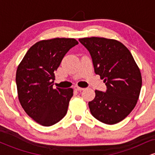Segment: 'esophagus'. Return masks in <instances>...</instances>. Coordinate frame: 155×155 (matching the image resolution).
Wrapping results in <instances>:
<instances>
[{"instance_id": "esophagus-1", "label": "esophagus", "mask_w": 155, "mask_h": 155, "mask_svg": "<svg viewBox=\"0 0 155 155\" xmlns=\"http://www.w3.org/2000/svg\"><path fill=\"white\" fill-rule=\"evenodd\" d=\"M74 90H76V91H81V90H84V88L79 87V86H75L74 87Z\"/></svg>"}]
</instances>
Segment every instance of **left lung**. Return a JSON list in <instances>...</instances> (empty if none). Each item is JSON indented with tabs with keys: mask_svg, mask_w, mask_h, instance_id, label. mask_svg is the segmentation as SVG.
I'll return each mask as SVG.
<instances>
[{
	"mask_svg": "<svg viewBox=\"0 0 155 155\" xmlns=\"http://www.w3.org/2000/svg\"><path fill=\"white\" fill-rule=\"evenodd\" d=\"M89 51L95 73L104 79L106 91L95 90L89 102L92 115L114 124L123 120L135 108L142 85L141 74L130 51L117 40L99 37L79 38Z\"/></svg>",
	"mask_w": 155,
	"mask_h": 155,
	"instance_id": "1",
	"label": "left lung"
}]
</instances>
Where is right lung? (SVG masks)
Returning a JSON list of instances; mask_svg holds the SVG:
<instances>
[{
	"label": "right lung",
	"mask_w": 155,
	"mask_h": 155,
	"mask_svg": "<svg viewBox=\"0 0 155 155\" xmlns=\"http://www.w3.org/2000/svg\"><path fill=\"white\" fill-rule=\"evenodd\" d=\"M78 44L74 38L40 41L28 49L19 63L16 73L19 101L37 123L53 125L66 114L74 90L53 88L54 71L65 54Z\"/></svg>",
	"instance_id": "obj_1"
}]
</instances>
